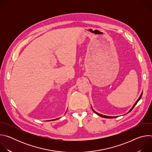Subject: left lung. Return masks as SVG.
<instances>
[{
    "label": "left lung",
    "instance_id": "obj_1",
    "mask_svg": "<svg viewBox=\"0 0 152 152\" xmlns=\"http://www.w3.org/2000/svg\"><path fill=\"white\" fill-rule=\"evenodd\" d=\"M142 93H141V94L140 95V97L138 98V99L137 100V101L135 102V103L134 104V106H132V107L131 108V110H130L129 112H128V113H130V112H131L132 110V109H133V108L134 107V106L137 104V103L138 102V101L141 99V97H142ZM92 110H93V108H92ZM93 112L94 113H95L96 114H97L98 115H99V116H100V117H103V118H115V117H110V116H106V115H102V114H99V113H96L95 111H94V110H93Z\"/></svg>",
    "mask_w": 152,
    "mask_h": 152
}]
</instances>
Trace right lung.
Instances as JSON below:
<instances>
[{
  "label": "right lung",
  "instance_id": "obj_1",
  "mask_svg": "<svg viewBox=\"0 0 152 152\" xmlns=\"http://www.w3.org/2000/svg\"><path fill=\"white\" fill-rule=\"evenodd\" d=\"M57 119H58V118H57ZM55 120H56V119H55Z\"/></svg>",
  "mask_w": 152,
  "mask_h": 152
}]
</instances>
